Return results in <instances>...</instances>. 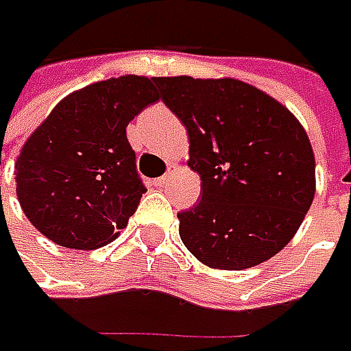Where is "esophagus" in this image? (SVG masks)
<instances>
[{"label":"esophagus","instance_id":"1","mask_svg":"<svg viewBox=\"0 0 351 351\" xmlns=\"http://www.w3.org/2000/svg\"><path fill=\"white\" fill-rule=\"evenodd\" d=\"M168 180H169V173H166V176H162V178H156V180H152V183H154L156 187H162V185L168 182Z\"/></svg>","mask_w":351,"mask_h":351}]
</instances>
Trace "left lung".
I'll list each match as a JSON object with an SVG mask.
<instances>
[{"instance_id":"obj_1","label":"left lung","mask_w":351,"mask_h":351,"mask_svg":"<svg viewBox=\"0 0 351 351\" xmlns=\"http://www.w3.org/2000/svg\"><path fill=\"white\" fill-rule=\"evenodd\" d=\"M189 134L201 201L178 213L180 236L215 269L269 260L297 234L315 199V152L285 105L234 77H154Z\"/></svg>"}]
</instances>
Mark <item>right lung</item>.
Masks as SVG:
<instances>
[{
	"label": "right lung",
	"mask_w": 351,
	"mask_h": 351,
	"mask_svg": "<svg viewBox=\"0 0 351 351\" xmlns=\"http://www.w3.org/2000/svg\"><path fill=\"white\" fill-rule=\"evenodd\" d=\"M158 97L154 77H111L66 95L34 128L15 160V180L38 232L72 250L115 240L146 191L127 127Z\"/></svg>",
	"instance_id": "add662e5"
}]
</instances>
